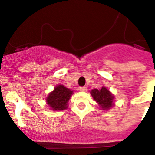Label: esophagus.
<instances>
[{"mask_svg": "<svg viewBox=\"0 0 155 155\" xmlns=\"http://www.w3.org/2000/svg\"><path fill=\"white\" fill-rule=\"evenodd\" d=\"M80 91H87V87H80Z\"/></svg>", "mask_w": 155, "mask_h": 155, "instance_id": "obj_1", "label": "esophagus"}]
</instances>
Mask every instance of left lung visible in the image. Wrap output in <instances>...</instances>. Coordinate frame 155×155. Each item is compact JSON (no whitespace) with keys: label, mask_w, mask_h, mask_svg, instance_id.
I'll use <instances>...</instances> for the list:
<instances>
[{"label":"left lung","mask_w":155,"mask_h":155,"mask_svg":"<svg viewBox=\"0 0 155 155\" xmlns=\"http://www.w3.org/2000/svg\"><path fill=\"white\" fill-rule=\"evenodd\" d=\"M90 93L102 110H108L114 105V95L104 86L99 90L92 89Z\"/></svg>","instance_id":"8db88e82"}]
</instances>
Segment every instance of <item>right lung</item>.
<instances>
[{
  "mask_svg": "<svg viewBox=\"0 0 155 155\" xmlns=\"http://www.w3.org/2000/svg\"><path fill=\"white\" fill-rule=\"evenodd\" d=\"M72 94V90H70L62 84H58L49 94L46 98V103L53 111L64 110L68 109V102Z\"/></svg>",
  "mask_w": 155,
  "mask_h": 155,
  "instance_id": "add662e5",
  "label": "right lung"
}]
</instances>
